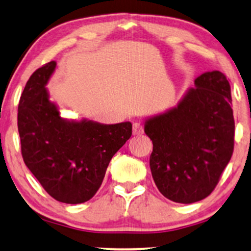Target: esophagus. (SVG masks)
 <instances>
[{
  "instance_id": "34e87169",
  "label": "esophagus",
  "mask_w": 251,
  "mask_h": 251,
  "mask_svg": "<svg viewBox=\"0 0 251 251\" xmlns=\"http://www.w3.org/2000/svg\"><path fill=\"white\" fill-rule=\"evenodd\" d=\"M144 132V128H143V126L141 125V123H134V125H132V134L134 135H136V136H138V135H142Z\"/></svg>"
}]
</instances>
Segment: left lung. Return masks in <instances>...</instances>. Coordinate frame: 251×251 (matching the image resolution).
Masks as SVG:
<instances>
[{
    "instance_id": "1",
    "label": "left lung",
    "mask_w": 251,
    "mask_h": 251,
    "mask_svg": "<svg viewBox=\"0 0 251 251\" xmlns=\"http://www.w3.org/2000/svg\"><path fill=\"white\" fill-rule=\"evenodd\" d=\"M150 169L168 199L192 203L214 191L234 151L229 80L212 71L194 80L177 107L145 121Z\"/></svg>"
}]
</instances>
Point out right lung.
<instances>
[{"label":"right lung","instance_id":"obj_1","mask_svg":"<svg viewBox=\"0 0 251 251\" xmlns=\"http://www.w3.org/2000/svg\"><path fill=\"white\" fill-rule=\"evenodd\" d=\"M55 61L27 80L18 103L17 125L24 163L57 201L81 203L94 197L110 159L132 134L130 122L100 125L64 120L45 85Z\"/></svg>","mask_w":251,"mask_h":251}]
</instances>
